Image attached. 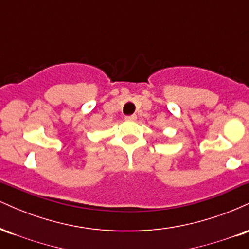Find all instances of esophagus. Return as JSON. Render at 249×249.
I'll return each mask as SVG.
<instances>
[{"mask_svg":"<svg viewBox=\"0 0 249 249\" xmlns=\"http://www.w3.org/2000/svg\"><path fill=\"white\" fill-rule=\"evenodd\" d=\"M125 119H126V121H128V122H133V121H136V119H137V116L136 115L126 116V117H125Z\"/></svg>","mask_w":249,"mask_h":249,"instance_id":"1","label":"esophagus"}]
</instances>
